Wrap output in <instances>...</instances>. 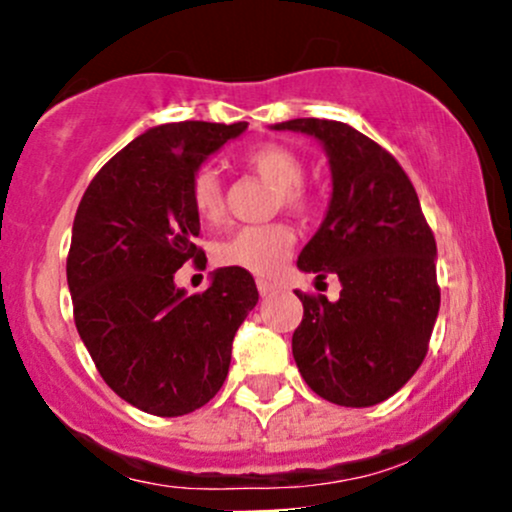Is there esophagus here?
<instances>
[{
    "mask_svg": "<svg viewBox=\"0 0 512 512\" xmlns=\"http://www.w3.org/2000/svg\"><path fill=\"white\" fill-rule=\"evenodd\" d=\"M279 289V284L272 279H257V291H260V296H272V293Z\"/></svg>",
    "mask_w": 512,
    "mask_h": 512,
    "instance_id": "esophagus-1",
    "label": "esophagus"
}]
</instances>
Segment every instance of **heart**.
<instances>
[{"label": "heart", "instance_id": "1", "mask_svg": "<svg viewBox=\"0 0 512 512\" xmlns=\"http://www.w3.org/2000/svg\"><path fill=\"white\" fill-rule=\"evenodd\" d=\"M243 166L257 178L272 182L276 187V204L286 209L308 211L315 207V192L305 185V163L296 151L284 144L264 142L252 146L243 154ZM190 204L197 219L204 223H219L226 214V199L219 175L214 170H197L190 182ZM296 245V233L289 223L274 221L262 226H245L219 240L214 248V260L221 267H236L243 272L272 276L281 269L286 257Z\"/></svg>", "mask_w": 512, "mask_h": 512}]
</instances>
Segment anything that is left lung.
Listing matches in <instances>:
<instances>
[{
  "instance_id": "8db88e82",
  "label": "left lung",
  "mask_w": 512,
  "mask_h": 512,
  "mask_svg": "<svg viewBox=\"0 0 512 512\" xmlns=\"http://www.w3.org/2000/svg\"><path fill=\"white\" fill-rule=\"evenodd\" d=\"M274 129L313 134L332 166V202L298 267L317 279L337 274L339 301L296 296L303 320L293 358L322 399L373 407L424 363L440 308L436 238L397 158L337 120L298 117Z\"/></svg>"
}]
</instances>
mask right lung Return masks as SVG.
Segmentation results:
<instances>
[{
    "label": "right lung",
    "mask_w": 512,
    "mask_h": 512,
    "mask_svg": "<svg viewBox=\"0 0 512 512\" xmlns=\"http://www.w3.org/2000/svg\"><path fill=\"white\" fill-rule=\"evenodd\" d=\"M245 127L149 129L98 170L76 209L67 255L76 330L110 390L146 414H190L221 390L233 337L260 298L236 267L192 296L173 281L185 262L207 264L190 182Z\"/></svg>",
    "instance_id": "right-lung-1"
}]
</instances>
